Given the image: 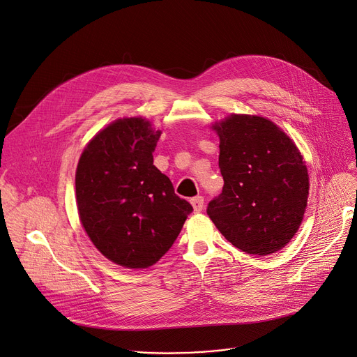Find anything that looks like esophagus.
Instances as JSON below:
<instances>
[{
  "mask_svg": "<svg viewBox=\"0 0 357 357\" xmlns=\"http://www.w3.org/2000/svg\"><path fill=\"white\" fill-rule=\"evenodd\" d=\"M191 205L194 208V212H201L202 211V206H204V198L201 195L198 197H194L191 199Z\"/></svg>",
  "mask_w": 357,
  "mask_h": 357,
  "instance_id": "1",
  "label": "esophagus"
}]
</instances>
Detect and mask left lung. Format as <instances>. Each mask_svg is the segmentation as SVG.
Listing matches in <instances>:
<instances>
[{"instance_id": "1", "label": "left lung", "mask_w": 357, "mask_h": 357, "mask_svg": "<svg viewBox=\"0 0 357 357\" xmlns=\"http://www.w3.org/2000/svg\"><path fill=\"white\" fill-rule=\"evenodd\" d=\"M220 136L222 192L206 213L245 253L266 256L298 231L308 199V172L294 142L271 121L231 115L213 126Z\"/></svg>"}]
</instances>
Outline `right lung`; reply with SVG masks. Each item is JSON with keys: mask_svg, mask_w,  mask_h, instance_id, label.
Wrapping results in <instances>:
<instances>
[{"mask_svg": "<svg viewBox=\"0 0 357 357\" xmlns=\"http://www.w3.org/2000/svg\"><path fill=\"white\" fill-rule=\"evenodd\" d=\"M160 133L142 118L118 119L93 137L76 172L79 215L89 238L128 268L155 264L192 212L153 165Z\"/></svg>", "mask_w": 357, "mask_h": 357, "instance_id": "right-lung-1", "label": "right lung"}]
</instances>
